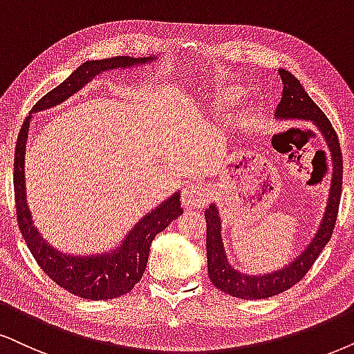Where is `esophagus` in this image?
<instances>
[{
  "mask_svg": "<svg viewBox=\"0 0 354 354\" xmlns=\"http://www.w3.org/2000/svg\"><path fill=\"white\" fill-rule=\"evenodd\" d=\"M207 201V192L199 185H187L181 192V203L185 209H199Z\"/></svg>",
  "mask_w": 354,
  "mask_h": 354,
  "instance_id": "34e87169",
  "label": "esophagus"
}]
</instances>
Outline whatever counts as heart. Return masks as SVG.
<instances>
[{
    "label": "heart",
    "instance_id": "b5f03b06",
    "mask_svg": "<svg viewBox=\"0 0 354 354\" xmlns=\"http://www.w3.org/2000/svg\"><path fill=\"white\" fill-rule=\"evenodd\" d=\"M241 96H243V91L239 86H229L222 88L221 91L216 93L214 96V106L218 113H227L230 111L235 104H239L241 101Z\"/></svg>",
    "mask_w": 354,
    "mask_h": 354
}]
</instances>
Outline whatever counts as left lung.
<instances>
[{
	"label": "left lung",
	"mask_w": 354,
	"mask_h": 354,
	"mask_svg": "<svg viewBox=\"0 0 354 354\" xmlns=\"http://www.w3.org/2000/svg\"><path fill=\"white\" fill-rule=\"evenodd\" d=\"M281 80H283V96L276 107V119L279 120H307L317 127V131L325 138L326 149L332 155V181H330L328 201L322 217L319 230L310 240V243L299 253L292 261L288 263L281 270H276L266 274H245L229 263L225 247L222 240V222L221 214L216 204H210L205 209L204 216L207 222V236H205V248H207V272L210 281L217 289L223 290L232 297L247 299H266L276 294L284 292L297 284L307 271L310 270L315 259L319 258L322 250L330 241L333 234L335 222L338 216L339 198H342V180H343V162L342 150L337 132L330 124L322 109L310 100L306 89L292 73L284 68L277 70Z\"/></svg>",
	"instance_id": "left-lung-1"
}]
</instances>
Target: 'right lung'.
I'll return each instance as SVG.
<instances>
[{"label":"right lung","mask_w":354,"mask_h":354,"mask_svg":"<svg viewBox=\"0 0 354 354\" xmlns=\"http://www.w3.org/2000/svg\"><path fill=\"white\" fill-rule=\"evenodd\" d=\"M155 60L158 58L113 57L104 58V60L84 62L64 83L58 84L57 88H53L52 91H48L46 96L35 102L28 119L22 124L19 137H17L15 155V192L21 234L37 265L53 283L75 296L89 299V301H106V299L122 296V294L131 292L133 286L142 279L147 261H149L151 241L160 232L167 229L174 218L183 214L180 192H174L171 198L163 201L151 212L145 214L111 252L84 254V257L60 252L40 235L39 229L34 225L32 212L29 209L24 158L30 131V119L35 113L62 104L102 71L132 68V66L145 65Z\"/></svg>","instance_id":"right-lung-1"}]
</instances>
